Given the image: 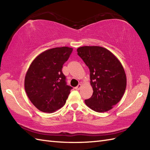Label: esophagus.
<instances>
[{
	"mask_svg": "<svg viewBox=\"0 0 150 150\" xmlns=\"http://www.w3.org/2000/svg\"><path fill=\"white\" fill-rule=\"evenodd\" d=\"M81 87H82V84H79V85L75 87V89H76V90H79L81 88Z\"/></svg>",
	"mask_w": 150,
	"mask_h": 150,
	"instance_id": "obj_1",
	"label": "esophagus"
}]
</instances>
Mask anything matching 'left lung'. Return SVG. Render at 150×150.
<instances>
[{"instance_id": "1", "label": "left lung", "mask_w": 150, "mask_h": 150, "mask_svg": "<svg viewBox=\"0 0 150 150\" xmlns=\"http://www.w3.org/2000/svg\"><path fill=\"white\" fill-rule=\"evenodd\" d=\"M77 54L90 69L93 95L85 104L97 112L112 109L123 97L126 75L122 64L110 51L100 46H82Z\"/></svg>"}]
</instances>
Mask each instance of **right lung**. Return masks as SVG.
Instances as JSON below:
<instances>
[{
  "label": "right lung",
  "mask_w": 150,
  "mask_h": 150,
  "mask_svg": "<svg viewBox=\"0 0 150 150\" xmlns=\"http://www.w3.org/2000/svg\"><path fill=\"white\" fill-rule=\"evenodd\" d=\"M63 46L47 50L31 62L24 79L28 98L38 110L53 113L66 104L72 87L66 84L62 66L72 53Z\"/></svg>",
  "instance_id": "right-lung-1"
}]
</instances>
